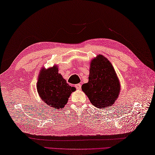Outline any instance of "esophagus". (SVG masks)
I'll list each match as a JSON object with an SVG mask.
<instances>
[{"label": "esophagus", "instance_id": "34e87169", "mask_svg": "<svg viewBox=\"0 0 155 155\" xmlns=\"http://www.w3.org/2000/svg\"><path fill=\"white\" fill-rule=\"evenodd\" d=\"M75 87H76V89H78V90H80V89H81V85L80 84H76V85H75Z\"/></svg>", "mask_w": 155, "mask_h": 155}]
</instances>
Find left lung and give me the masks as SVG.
I'll return each mask as SVG.
<instances>
[{
  "label": "left lung",
  "mask_w": 155,
  "mask_h": 155,
  "mask_svg": "<svg viewBox=\"0 0 155 155\" xmlns=\"http://www.w3.org/2000/svg\"><path fill=\"white\" fill-rule=\"evenodd\" d=\"M120 84L111 62L99 54L91 62L89 81L81 89L92 104L104 109L112 106L120 91Z\"/></svg>",
  "instance_id": "1"
}]
</instances>
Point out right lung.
<instances>
[{"instance_id":"right-lung-1","label":"right lung","mask_w":155,"mask_h":155,"mask_svg":"<svg viewBox=\"0 0 155 155\" xmlns=\"http://www.w3.org/2000/svg\"><path fill=\"white\" fill-rule=\"evenodd\" d=\"M37 89L41 100L48 107L56 109L64 107L71 93L75 91L58 73L57 66L41 70Z\"/></svg>"}]
</instances>
